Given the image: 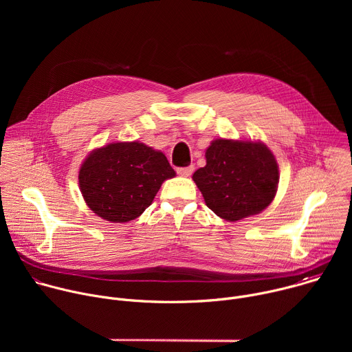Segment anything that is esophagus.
Instances as JSON below:
<instances>
[{
  "instance_id": "1",
  "label": "esophagus",
  "mask_w": 352,
  "mask_h": 352,
  "mask_svg": "<svg viewBox=\"0 0 352 352\" xmlns=\"http://www.w3.org/2000/svg\"><path fill=\"white\" fill-rule=\"evenodd\" d=\"M193 171V166H188V167H178L177 168V173L181 175V177H189Z\"/></svg>"
}]
</instances>
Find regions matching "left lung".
<instances>
[{
    "label": "left lung",
    "mask_w": 352,
    "mask_h": 352,
    "mask_svg": "<svg viewBox=\"0 0 352 352\" xmlns=\"http://www.w3.org/2000/svg\"><path fill=\"white\" fill-rule=\"evenodd\" d=\"M278 166L262 142L216 139L206 148V166L192 175L206 206L227 221L265 210L276 196Z\"/></svg>",
    "instance_id": "obj_1"
}]
</instances>
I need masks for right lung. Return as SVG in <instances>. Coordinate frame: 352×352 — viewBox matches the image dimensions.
Wrapping results in <instances>:
<instances>
[{"instance_id":"obj_1","label":"right lung","mask_w":352,"mask_h":352,"mask_svg":"<svg viewBox=\"0 0 352 352\" xmlns=\"http://www.w3.org/2000/svg\"><path fill=\"white\" fill-rule=\"evenodd\" d=\"M175 177L167 157L140 142H113L98 147L79 170V188L89 209L111 223L139 217L162 184Z\"/></svg>"}]
</instances>
